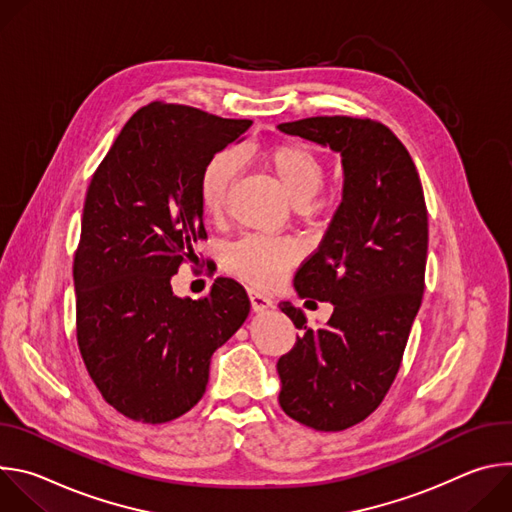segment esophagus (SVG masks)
I'll return each mask as SVG.
<instances>
[{
    "mask_svg": "<svg viewBox=\"0 0 512 512\" xmlns=\"http://www.w3.org/2000/svg\"><path fill=\"white\" fill-rule=\"evenodd\" d=\"M249 300H251V308L253 312H265L273 306L271 298L265 296L263 291H257V289H249Z\"/></svg>",
    "mask_w": 512,
    "mask_h": 512,
    "instance_id": "obj_1",
    "label": "esophagus"
}]
</instances>
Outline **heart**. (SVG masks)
<instances>
[{"mask_svg": "<svg viewBox=\"0 0 512 512\" xmlns=\"http://www.w3.org/2000/svg\"><path fill=\"white\" fill-rule=\"evenodd\" d=\"M263 160L296 206L308 204L324 184V162L306 143H275L263 152ZM237 174L239 160L229 150L216 152L206 160L198 178V202L206 214L214 216L223 210ZM296 259L298 245L294 241L263 235L243 237L227 253L229 269L257 285L277 283Z\"/></svg>", "mask_w": 512, "mask_h": 512, "instance_id": "1", "label": "heart"}]
</instances>
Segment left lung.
<instances>
[{
  "label": "left lung",
  "instance_id": "left-lung-1",
  "mask_svg": "<svg viewBox=\"0 0 512 512\" xmlns=\"http://www.w3.org/2000/svg\"><path fill=\"white\" fill-rule=\"evenodd\" d=\"M277 127L342 158V202L294 279L300 298L334 312L312 330L300 308L281 302L302 336L277 360L281 409L312 429L342 431L381 405L401 367L425 287L423 188L405 145L379 121L334 115Z\"/></svg>",
  "mask_w": 512,
  "mask_h": 512
}]
</instances>
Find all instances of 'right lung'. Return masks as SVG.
Here are the masks:
<instances>
[{
	"label": "right lung",
	"instance_id": "right-lung-1",
	"mask_svg": "<svg viewBox=\"0 0 512 512\" xmlns=\"http://www.w3.org/2000/svg\"><path fill=\"white\" fill-rule=\"evenodd\" d=\"M249 127L150 103L93 174L72 267L77 340L103 399L129 419L166 423L190 411L206 391L210 356L249 316L243 285L229 277H216L202 300L172 291V275L206 239L202 166Z\"/></svg>",
	"mask_w": 512,
	"mask_h": 512
}]
</instances>
